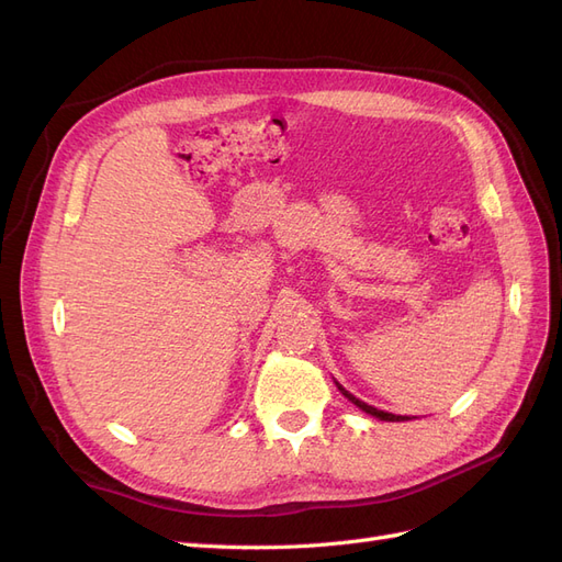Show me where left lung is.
Masks as SVG:
<instances>
[{
    "mask_svg": "<svg viewBox=\"0 0 562 562\" xmlns=\"http://www.w3.org/2000/svg\"><path fill=\"white\" fill-rule=\"evenodd\" d=\"M335 384H337V382H335ZM337 389L342 391V394H345L353 405H359L363 413H368V415H372V417H378V419H382V422H407V419H413V417H405V415H391V413L378 411V407H372V405H368V403H363V401L356 398L353 394H349V391H347L342 384H337Z\"/></svg>",
    "mask_w": 562,
    "mask_h": 562,
    "instance_id": "8db88e82",
    "label": "left lung"
}]
</instances>
